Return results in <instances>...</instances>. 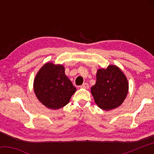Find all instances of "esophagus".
<instances>
[{
  "label": "esophagus",
  "instance_id": "34e87169",
  "mask_svg": "<svg viewBox=\"0 0 154 154\" xmlns=\"http://www.w3.org/2000/svg\"><path fill=\"white\" fill-rule=\"evenodd\" d=\"M81 88H84V89H88L89 88V85L88 83H84L82 85H81Z\"/></svg>",
  "mask_w": 154,
  "mask_h": 154
}]
</instances>
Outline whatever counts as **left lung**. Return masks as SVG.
<instances>
[{"instance_id": "obj_1", "label": "left lung", "mask_w": 154, "mask_h": 154, "mask_svg": "<svg viewBox=\"0 0 154 154\" xmlns=\"http://www.w3.org/2000/svg\"><path fill=\"white\" fill-rule=\"evenodd\" d=\"M129 84L127 77L116 65L98 69L96 82L91 93L96 105L103 110L109 111L120 106L126 99Z\"/></svg>"}]
</instances>
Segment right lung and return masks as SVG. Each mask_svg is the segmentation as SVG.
Returning <instances> with one entry per match:
<instances>
[{
    "label": "right lung",
    "instance_id": "add662e5",
    "mask_svg": "<svg viewBox=\"0 0 154 154\" xmlns=\"http://www.w3.org/2000/svg\"><path fill=\"white\" fill-rule=\"evenodd\" d=\"M33 88L38 100L54 110L66 106L77 90L65 75L63 65L51 62L44 64L36 73Z\"/></svg>",
    "mask_w": 154,
    "mask_h": 154
}]
</instances>
